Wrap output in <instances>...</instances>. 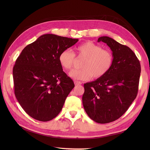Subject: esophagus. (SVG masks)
I'll return each instance as SVG.
<instances>
[{
    "label": "esophagus",
    "mask_w": 150,
    "mask_h": 150,
    "mask_svg": "<svg viewBox=\"0 0 150 150\" xmlns=\"http://www.w3.org/2000/svg\"><path fill=\"white\" fill-rule=\"evenodd\" d=\"M82 84L81 82L80 81H75V84L76 86H79V85H81Z\"/></svg>",
    "instance_id": "1"
}]
</instances>
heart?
<instances>
[{
  "label": "heart",
  "instance_id": "obj_1",
  "mask_svg": "<svg viewBox=\"0 0 150 150\" xmlns=\"http://www.w3.org/2000/svg\"><path fill=\"white\" fill-rule=\"evenodd\" d=\"M76 50L78 55L85 59L81 65V69H74L69 72V76L74 80L85 81L92 76L93 79H98L105 75L112 66V54L91 41L81 44ZM74 60V53L68 49L62 51L58 57L60 65L65 69L72 68Z\"/></svg>",
  "mask_w": 150,
  "mask_h": 150
}]
</instances>
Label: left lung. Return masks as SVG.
<instances>
[{"instance_id": "left-lung-1", "label": "left lung", "mask_w": 150, "mask_h": 150, "mask_svg": "<svg viewBox=\"0 0 150 150\" xmlns=\"http://www.w3.org/2000/svg\"><path fill=\"white\" fill-rule=\"evenodd\" d=\"M101 41L112 52V64L103 77L84 84L82 101L92 120L108 123L119 119L135 100L141 69L135 53L128 47L108 36L100 37L98 42Z\"/></svg>"}]
</instances>
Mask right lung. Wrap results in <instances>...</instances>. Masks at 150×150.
I'll list each match as a JSON object with an SVG mask.
<instances>
[{
  "label": "right lung",
  "mask_w": 150,
  "mask_h": 150,
  "mask_svg": "<svg viewBox=\"0 0 150 150\" xmlns=\"http://www.w3.org/2000/svg\"><path fill=\"white\" fill-rule=\"evenodd\" d=\"M78 39L45 34L27 45L13 70L14 94L25 112L33 119L50 121L61 112L74 88L63 72L58 57Z\"/></svg>",
  "instance_id": "add662e5"
}]
</instances>
